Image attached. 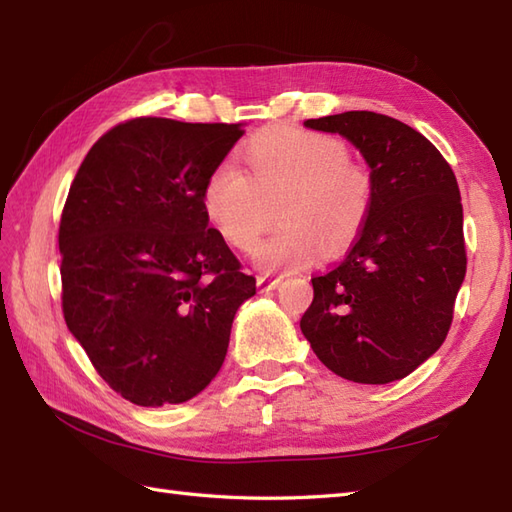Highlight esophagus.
<instances>
[{
  "mask_svg": "<svg viewBox=\"0 0 512 512\" xmlns=\"http://www.w3.org/2000/svg\"><path fill=\"white\" fill-rule=\"evenodd\" d=\"M277 286H279V279H273V277H257V288H259V292L275 290Z\"/></svg>",
  "mask_w": 512,
  "mask_h": 512,
  "instance_id": "esophagus-1",
  "label": "esophagus"
}]
</instances>
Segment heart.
I'll use <instances>...</instances> for the list:
<instances>
[{
  "label": "heart",
  "instance_id": "b5f03b06",
  "mask_svg": "<svg viewBox=\"0 0 512 512\" xmlns=\"http://www.w3.org/2000/svg\"><path fill=\"white\" fill-rule=\"evenodd\" d=\"M246 173L233 160L213 167L202 209L228 246L250 253L273 222L281 228L255 250L262 270L306 268L345 253L372 209V178L339 138L297 127H270L244 145Z\"/></svg>",
  "mask_w": 512,
  "mask_h": 512
}]
</instances>
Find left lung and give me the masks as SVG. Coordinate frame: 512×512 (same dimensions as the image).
<instances>
[{
  "label": "left lung",
  "mask_w": 512,
  "mask_h": 512,
  "mask_svg": "<svg viewBox=\"0 0 512 512\" xmlns=\"http://www.w3.org/2000/svg\"><path fill=\"white\" fill-rule=\"evenodd\" d=\"M303 125L361 151L372 209L343 262L312 279L301 332L336 376L394 383L436 354L451 328L466 275L458 180L427 138L391 116L343 112Z\"/></svg>",
  "instance_id": "1"
}]
</instances>
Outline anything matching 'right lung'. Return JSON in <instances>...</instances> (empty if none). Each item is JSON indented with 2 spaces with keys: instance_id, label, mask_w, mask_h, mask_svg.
<instances>
[{
  "instance_id": "add662e5",
  "label": "right lung",
  "mask_w": 512,
  "mask_h": 512,
  "mask_svg": "<svg viewBox=\"0 0 512 512\" xmlns=\"http://www.w3.org/2000/svg\"><path fill=\"white\" fill-rule=\"evenodd\" d=\"M242 123L134 118L96 140L59 226L63 317L101 378L140 407L220 372L255 277L209 226L202 189Z\"/></svg>"
}]
</instances>
